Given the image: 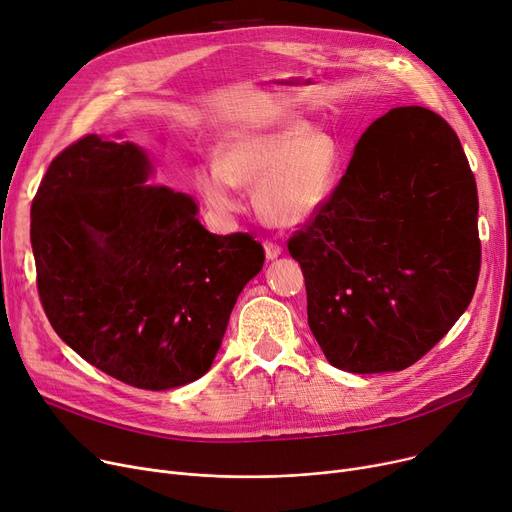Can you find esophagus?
<instances>
[{"label": "esophagus", "mask_w": 512, "mask_h": 512, "mask_svg": "<svg viewBox=\"0 0 512 512\" xmlns=\"http://www.w3.org/2000/svg\"><path fill=\"white\" fill-rule=\"evenodd\" d=\"M263 247H265V257H267V259H278V257L282 255V247L278 245V242L265 240Z\"/></svg>", "instance_id": "1"}]
</instances>
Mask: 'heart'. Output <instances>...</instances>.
I'll use <instances>...</instances> for the list:
<instances>
[{"instance_id":"heart-1","label":"heart","mask_w":512,"mask_h":512,"mask_svg":"<svg viewBox=\"0 0 512 512\" xmlns=\"http://www.w3.org/2000/svg\"><path fill=\"white\" fill-rule=\"evenodd\" d=\"M340 174V149L330 132L294 118L228 132L218 161L195 170V188L213 211L228 218L240 207L236 186H255L265 222L297 228L330 201Z\"/></svg>"}]
</instances>
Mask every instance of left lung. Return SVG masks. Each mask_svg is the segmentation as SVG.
I'll use <instances>...</instances> for the list:
<instances>
[{"label":"left lung","instance_id":"1","mask_svg":"<svg viewBox=\"0 0 512 512\" xmlns=\"http://www.w3.org/2000/svg\"><path fill=\"white\" fill-rule=\"evenodd\" d=\"M477 209L444 118L394 107L363 132L330 201L288 240L309 328L334 367L400 371L444 338L477 286Z\"/></svg>","mask_w":512,"mask_h":512}]
</instances>
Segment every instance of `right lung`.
Returning <instances> with one entry per match:
<instances>
[{
    "mask_svg": "<svg viewBox=\"0 0 512 512\" xmlns=\"http://www.w3.org/2000/svg\"><path fill=\"white\" fill-rule=\"evenodd\" d=\"M151 172L141 147L87 134L49 164L31 242L41 305L72 351L170 390L209 371L265 253L251 234L207 232L193 197L147 184Z\"/></svg>",
    "mask_w": 512,
    "mask_h": 512,
    "instance_id": "right-lung-1",
    "label": "right lung"
}]
</instances>
